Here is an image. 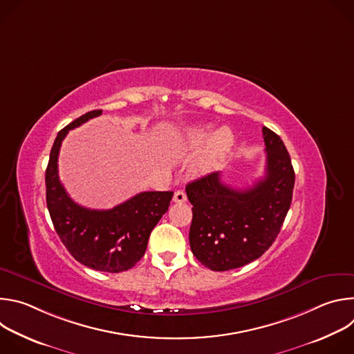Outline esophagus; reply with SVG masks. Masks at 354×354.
Instances as JSON below:
<instances>
[{
  "instance_id": "1",
  "label": "esophagus",
  "mask_w": 354,
  "mask_h": 354,
  "mask_svg": "<svg viewBox=\"0 0 354 354\" xmlns=\"http://www.w3.org/2000/svg\"><path fill=\"white\" fill-rule=\"evenodd\" d=\"M186 200H187V197H186V193L183 190H176L174 193V201H175V203H185Z\"/></svg>"
}]
</instances>
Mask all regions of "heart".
Masks as SVG:
<instances>
[{"label":"heart","mask_w":354,"mask_h":354,"mask_svg":"<svg viewBox=\"0 0 354 354\" xmlns=\"http://www.w3.org/2000/svg\"><path fill=\"white\" fill-rule=\"evenodd\" d=\"M210 134H212V127L197 126L190 129L186 133L185 141H183V145L186 149L196 151L203 145L209 138H211L206 145L203 157H201V161H200V168L203 171H213L218 168L223 164V161L227 158L234 145V136L227 129H221L216 131L212 137Z\"/></svg>","instance_id":"b5f03b06"}]
</instances>
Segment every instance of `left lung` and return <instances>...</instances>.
Instances as JSON below:
<instances>
[{
  "instance_id": "8db88e82",
  "label": "left lung",
  "mask_w": 354,
  "mask_h": 354,
  "mask_svg": "<svg viewBox=\"0 0 354 354\" xmlns=\"http://www.w3.org/2000/svg\"><path fill=\"white\" fill-rule=\"evenodd\" d=\"M266 172L254 186L236 190L213 172L186 186L192 203L189 242L196 259L214 272L261 258L277 238L288 213L294 169L283 140L263 127Z\"/></svg>"
}]
</instances>
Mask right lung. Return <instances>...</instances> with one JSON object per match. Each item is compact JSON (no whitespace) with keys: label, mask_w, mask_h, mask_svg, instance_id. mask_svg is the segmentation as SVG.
Listing matches in <instances>:
<instances>
[{"label":"right lung","mask_w":354,"mask_h":354,"mask_svg":"<svg viewBox=\"0 0 354 354\" xmlns=\"http://www.w3.org/2000/svg\"><path fill=\"white\" fill-rule=\"evenodd\" d=\"M102 111H91L59 131L46 169V203L55 230L75 261L97 272L131 269L145 254L151 231L168 212L174 192H141L111 210L77 205L59 179L60 147L71 129Z\"/></svg>","instance_id":"right-lung-1"}]
</instances>
